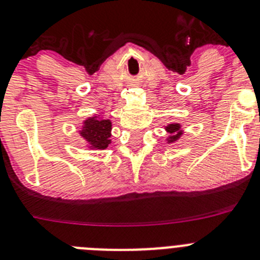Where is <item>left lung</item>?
Segmentation results:
<instances>
[{
  "instance_id": "obj_1",
  "label": "left lung",
  "mask_w": 260,
  "mask_h": 260,
  "mask_svg": "<svg viewBox=\"0 0 260 260\" xmlns=\"http://www.w3.org/2000/svg\"><path fill=\"white\" fill-rule=\"evenodd\" d=\"M165 130L169 133V137L166 138V143L171 144V143H175L177 140H179L182 138V135L184 134V130L182 128V125L177 122L168 123L165 126Z\"/></svg>"
}]
</instances>
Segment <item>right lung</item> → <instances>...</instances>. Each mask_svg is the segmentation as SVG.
<instances>
[{
  "label": "right lung",
  "instance_id": "1",
  "mask_svg": "<svg viewBox=\"0 0 260 260\" xmlns=\"http://www.w3.org/2000/svg\"><path fill=\"white\" fill-rule=\"evenodd\" d=\"M78 134L85 142V148L103 151L112 143V121L102 114H94L82 121Z\"/></svg>",
  "mask_w": 260,
  "mask_h": 260
}]
</instances>
